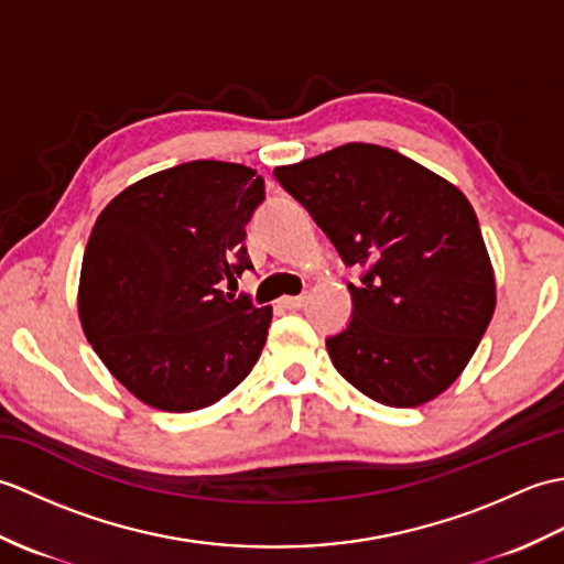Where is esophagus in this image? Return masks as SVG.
Here are the masks:
<instances>
[{
  "label": "esophagus",
  "mask_w": 564,
  "mask_h": 564,
  "mask_svg": "<svg viewBox=\"0 0 564 564\" xmlns=\"http://www.w3.org/2000/svg\"><path fill=\"white\" fill-rule=\"evenodd\" d=\"M303 305H305V295H285V297H281V307H285V310H297Z\"/></svg>",
  "instance_id": "34e87169"
}]
</instances>
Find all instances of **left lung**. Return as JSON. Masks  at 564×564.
Returning <instances> with one entry per match:
<instances>
[{
	"instance_id": "obj_1",
	"label": "left lung",
	"mask_w": 564,
	"mask_h": 564,
	"mask_svg": "<svg viewBox=\"0 0 564 564\" xmlns=\"http://www.w3.org/2000/svg\"><path fill=\"white\" fill-rule=\"evenodd\" d=\"M273 174L346 267L364 269L361 283H349V327L327 339L334 368L388 406L438 398L473 358L497 305L470 200L419 162L368 142Z\"/></svg>"
}]
</instances>
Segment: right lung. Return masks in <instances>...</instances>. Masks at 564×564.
Instances as JSON below:
<instances>
[{
	"label": "right lung",
	"instance_id": "right-lung-1",
	"mask_svg": "<svg viewBox=\"0 0 564 564\" xmlns=\"http://www.w3.org/2000/svg\"><path fill=\"white\" fill-rule=\"evenodd\" d=\"M263 178L196 160L150 174L101 210L79 275V322L121 386L162 412L223 400L259 361L273 310L227 301L251 269L247 223Z\"/></svg>",
	"mask_w": 564,
	"mask_h": 564
}]
</instances>
